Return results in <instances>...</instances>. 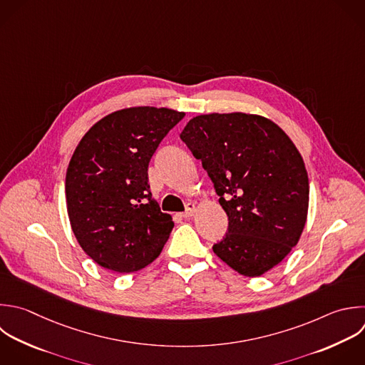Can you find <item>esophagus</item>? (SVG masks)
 Instances as JSON below:
<instances>
[{
    "label": "esophagus",
    "mask_w": 365,
    "mask_h": 365,
    "mask_svg": "<svg viewBox=\"0 0 365 365\" xmlns=\"http://www.w3.org/2000/svg\"><path fill=\"white\" fill-rule=\"evenodd\" d=\"M194 212H195V204L194 202H188L187 207H185V211L181 212L180 217L181 218H190V217L194 215Z\"/></svg>",
    "instance_id": "esophagus-1"
}]
</instances>
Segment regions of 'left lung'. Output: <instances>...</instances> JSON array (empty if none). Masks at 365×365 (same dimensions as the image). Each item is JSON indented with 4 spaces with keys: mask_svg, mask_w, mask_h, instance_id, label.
I'll return each instance as SVG.
<instances>
[{
    "mask_svg": "<svg viewBox=\"0 0 365 365\" xmlns=\"http://www.w3.org/2000/svg\"><path fill=\"white\" fill-rule=\"evenodd\" d=\"M180 138L214 184L228 230L212 251L258 277L297 245L308 211V175L298 150L272 121L252 114L198 115Z\"/></svg>",
    "mask_w": 365,
    "mask_h": 365,
    "instance_id": "8db88e82",
    "label": "left lung"
}]
</instances>
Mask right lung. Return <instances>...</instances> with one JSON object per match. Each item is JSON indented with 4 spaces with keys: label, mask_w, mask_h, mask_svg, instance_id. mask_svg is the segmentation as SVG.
<instances>
[{
    "label": "right lung",
    "mask_w": 365,
    "mask_h": 365,
    "mask_svg": "<svg viewBox=\"0 0 365 365\" xmlns=\"http://www.w3.org/2000/svg\"><path fill=\"white\" fill-rule=\"evenodd\" d=\"M184 113L137 107L115 111L83 137L66 177L71 228L98 265L133 272L163 251L174 222L153 198L148 164Z\"/></svg>",
    "instance_id": "1"
}]
</instances>
